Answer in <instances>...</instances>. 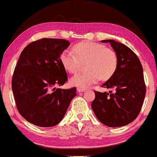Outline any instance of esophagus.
<instances>
[{
	"instance_id": "obj_1",
	"label": "esophagus",
	"mask_w": 157,
	"mask_h": 157,
	"mask_svg": "<svg viewBox=\"0 0 157 157\" xmlns=\"http://www.w3.org/2000/svg\"><path fill=\"white\" fill-rule=\"evenodd\" d=\"M86 90V88H81V87H78L77 88V91L79 92H83Z\"/></svg>"
}]
</instances>
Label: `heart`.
I'll use <instances>...</instances> for the list:
<instances>
[{
	"label": "heart",
	"instance_id": "heart-1",
	"mask_svg": "<svg viewBox=\"0 0 157 157\" xmlns=\"http://www.w3.org/2000/svg\"><path fill=\"white\" fill-rule=\"evenodd\" d=\"M74 52L64 50L60 60L64 67L70 73L80 70L83 63L89 62L88 71L79 73L71 79V83L76 86H88L100 80H108L116 72L118 56L116 52L105 45L92 41H83L75 44Z\"/></svg>",
	"mask_w": 157,
	"mask_h": 157
}]
</instances>
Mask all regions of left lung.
Instances as JSON below:
<instances>
[{"label": "left lung", "instance_id": "obj_1", "mask_svg": "<svg viewBox=\"0 0 157 157\" xmlns=\"http://www.w3.org/2000/svg\"><path fill=\"white\" fill-rule=\"evenodd\" d=\"M110 43L118 56L116 72L102 87L112 92L95 91L92 109L101 123L107 126H123L136 119L141 110L146 94L143 68L136 54L124 44L113 40Z\"/></svg>", "mask_w": 157, "mask_h": 157}]
</instances>
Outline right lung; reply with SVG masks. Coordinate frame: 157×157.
I'll use <instances>...</instances> for the list:
<instances>
[{"instance_id": "obj_1", "label": "right lung", "mask_w": 157, "mask_h": 157, "mask_svg": "<svg viewBox=\"0 0 157 157\" xmlns=\"http://www.w3.org/2000/svg\"><path fill=\"white\" fill-rule=\"evenodd\" d=\"M68 40L42 38L21 52L12 78V90L19 113L35 126L51 127L65 116L77 88L56 89L67 80L60 60Z\"/></svg>"}]
</instances>
